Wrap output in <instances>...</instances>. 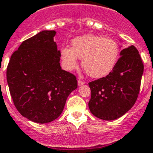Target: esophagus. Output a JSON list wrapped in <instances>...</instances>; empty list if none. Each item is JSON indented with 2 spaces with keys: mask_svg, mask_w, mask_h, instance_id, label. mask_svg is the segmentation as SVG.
<instances>
[{
  "mask_svg": "<svg viewBox=\"0 0 153 153\" xmlns=\"http://www.w3.org/2000/svg\"><path fill=\"white\" fill-rule=\"evenodd\" d=\"M83 84H85V82H83L82 80H81V79H79L78 80V85H82Z\"/></svg>",
  "mask_w": 153,
  "mask_h": 153,
  "instance_id": "obj_1",
  "label": "esophagus"
}]
</instances>
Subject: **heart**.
<instances>
[{
  "instance_id": "obj_1",
  "label": "heart",
  "mask_w": 153,
  "mask_h": 153,
  "mask_svg": "<svg viewBox=\"0 0 153 153\" xmlns=\"http://www.w3.org/2000/svg\"><path fill=\"white\" fill-rule=\"evenodd\" d=\"M72 47H64L60 54L64 68L72 71L78 67L79 58L85 72L93 78H101L111 72L119 58V45L112 39L88 34L74 38Z\"/></svg>"
}]
</instances>
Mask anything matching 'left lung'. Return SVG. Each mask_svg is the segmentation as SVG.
I'll return each instance as SVG.
<instances>
[{
	"mask_svg": "<svg viewBox=\"0 0 153 153\" xmlns=\"http://www.w3.org/2000/svg\"><path fill=\"white\" fill-rule=\"evenodd\" d=\"M120 59L107 76L89 82V108L94 116L104 120L121 117L136 102L141 87L144 64L134 45L123 48Z\"/></svg>",
	"mask_w": 153,
	"mask_h": 153,
	"instance_id": "1",
	"label": "left lung"
}]
</instances>
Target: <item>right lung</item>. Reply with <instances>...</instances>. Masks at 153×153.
<instances>
[{
  "mask_svg": "<svg viewBox=\"0 0 153 153\" xmlns=\"http://www.w3.org/2000/svg\"><path fill=\"white\" fill-rule=\"evenodd\" d=\"M55 30H43L19 45L10 58L7 82L21 115L38 123L59 117L69 94L78 87L75 75L62 70Z\"/></svg>",
  "mask_w": 153,
  "mask_h": 153,
  "instance_id": "right-lung-1",
  "label": "right lung"
}]
</instances>
